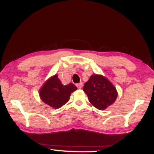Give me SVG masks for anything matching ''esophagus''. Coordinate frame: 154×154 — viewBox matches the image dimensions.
<instances>
[{
  "instance_id": "esophagus-1",
  "label": "esophagus",
  "mask_w": 154,
  "mask_h": 154,
  "mask_svg": "<svg viewBox=\"0 0 154 154\" xmlns=\"http://www.w3.org/2000/svg\"><path fill=\"white\" fill-rule=\"evenodd\" d=\"M76 85H77V88H79V89H81V88H82V82H79V83H78V84Z\"/></svg>"
}]
</instances>
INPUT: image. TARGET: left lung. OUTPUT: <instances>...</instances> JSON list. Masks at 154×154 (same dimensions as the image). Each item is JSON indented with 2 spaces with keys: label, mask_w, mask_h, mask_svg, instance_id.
<instances>
[{
  "label": "left lung",
  "mask_w": 154,
  "mask_h": 154,
  "mask_svg": "<svg viewBox=\"0 0 154 154\" xmlns=\"http://www.w3.org/2000/svg\"><path fill=\"white\" fill-rule=\"evenodd\" d=\"M83 91L93 106L104 110L114 103L117 98V91L114 85L103 75H92L85 83Z\"/></svg>",
  "instance_id": "obj_1"
}]
</instances>
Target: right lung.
<instances>
[{"label":"right lung","mask_w":154,"mask_h":154,"mask_svg":"<svg viewBox=\"0 0 154 154\" xmlns=\"http://www.w3.org/2000/svg\"><path fill=\"white\" fill-rule=\"evenodd\" d=\"M77 90L74 84L63 85L57 75L45 81L39 91L40 98L45 103L54 109H59L69 101L71 93Z\"/></svg>","instance_id":"obj_1"}]
</instances>
